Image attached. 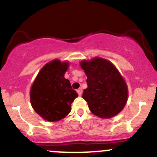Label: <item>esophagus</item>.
Here are the masks:
<instances>
[{
	"label": "esophagus",
	"mask_w": 157,
	"mask_h": 157,
	"mask_svg": "<svg viewBox=\"0 0 157 157\" xmlns=\"http://www.w3.org/2000/svg\"><path fill=\"white\" fill-rule=\"evenodd\" d=\"M77 94H78L79 96H81L82 93H83V90H82V88H79V89H77Z\"/></svg>",
	"instance_id": "esophagus-1"
}]
</instances>
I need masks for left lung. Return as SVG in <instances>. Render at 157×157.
Masks as SVG:
<instances>
[{
    "instance_id": "left-lung-1",
    "label": "left lung",
    "mask_w": 157,
    "mask_h": 157,
    "mask_svg": "<svg viewBox=\"0 0 157 157\" xmlns=\"http://www.w3.org/2000/svg\"><path fill=\"white\" fill-rule=\"evenodd\" d=\"M80 67L87 77V88L82 97L87 102L90 110L106 119L121 112L127 103L128 89L115 66L109 60L95 57L81 61Z\"/></svg>"
}]
</instances>
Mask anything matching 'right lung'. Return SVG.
Here are the masks:
<instances>
[{"label":"right lung","instance_id":"1","mask_svg":"<svg viewBox=\"0 0 157 157\" xmlns=\"http://www.w3.org/2000/svg\"><path fill=\"white\" fill-rule=\"evenodd\" d=\"M69 63L54 60L40 71L30 92L32 107L42 118L55 122L71 110V103L78 94L64 77Z\"/></svg>","mask_w":157,"mask_h":157}]
</instances>
